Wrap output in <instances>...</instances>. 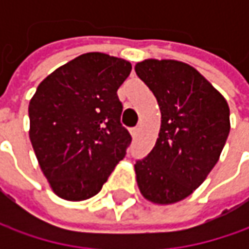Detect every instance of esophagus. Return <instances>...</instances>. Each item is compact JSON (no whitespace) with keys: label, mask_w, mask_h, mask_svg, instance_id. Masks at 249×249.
I'll use <instances>...</instances> for the list:
<instances>
[{"label":"esophagus","mask_w":249,"mask_h":249,"mask_svg":"<svg viewBox=\"0 0 249 249\" xmlns=\"http://www.w3.org/2000/svg\"><path fill=\"white\" fill-rule=\"evenodd\" d=\"M139 131H140L139 127H133V129H131V136H133V137H137Z\"/></svg>","instance_id":"34e87169"}]
</instances>
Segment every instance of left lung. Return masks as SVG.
<instances>
[{"mask_svg": "<svg viewBox=\"0 0 249 249\" xmlns=\"http://www.w3.org/2000/svg\"><path fill=\"white\" fill-rule=\"evenodd\" d=\"M136 73L160 109L155 147L134 165L137 184L151 202L173 204L201 186L219 160L230 131V109L187 63L145 59L136 65Z\"/></svg>", "mask_w": 249, "mask_h": 249, "instance_id": "left-lung-1", "label": "left lung"}]
</instances>
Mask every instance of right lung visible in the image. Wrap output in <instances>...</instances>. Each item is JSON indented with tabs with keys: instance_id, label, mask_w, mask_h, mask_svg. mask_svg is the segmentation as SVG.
I'll list each match as a JSON object with an SVG mask.
<instances>
[{
	"instance_id": "add662e5",
	"label": "right lung",
	"mask_w": 249,
	"mask_h": 249,
	"mask_svg": "<svg viewBox=\"0 0 249 249\" xmlns=\"http://www.w3.org/2000/svg\"><path fill=\"white\" fill-rule=\"evenodd\" d=\"M131 65L89 53L45 77L29 105L30 141L58 196L83 201L98 194L131 142L120 123L118 89Z\"/></svg>"
}]
</instances>
